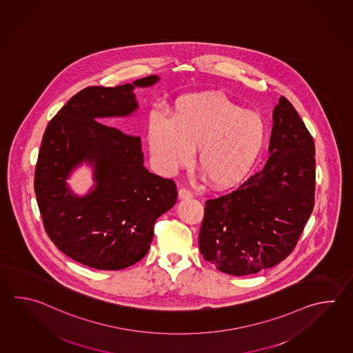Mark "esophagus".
<instances>
[{
  "instance_id": "obj_1",
  "label": "esophagus",
  "mask_w": 353,
  "mask_h": 353,
  "mask_svg": "<svg viewBox=\"0 0 353 353\" xmlns=\"http://www.w3.org/2000/svg\"><path fill=\"white\" fill-rule=\"evenodd\" d=\"M194 196V194L186 188H181L179 191V197L180 199H191Z\"/></svg>"
}]
</instances>
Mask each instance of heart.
I'll return each instance as SVG.
<instances>
[{
	"label": "heart",
	"instance_id": "heart-1",
	"mask_svg": "<svg viewBox=\"0 0 353 353\" xmlns=\"http://www.w3.org/2000/svg\"><path fill=\"white\" fill-rule=\"evenodd\" d=\"M266 137L263 115L215 92L182 97L170 119L152 113L147 125L152 159L159 172L173 174L191 162L197 150V165L217 188L244 180Z\"/></svg>",
	"mask_w": 353,
	"mask_h": 353
}]
</instances>
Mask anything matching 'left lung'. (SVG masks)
<instances>
[{"label":"left lung","mask_w":353,"mask_h":353,"mask_svg":"<svg viewBox=\"0 0 353 353\" xmlns=\"http://www.w3.org/2000/svg\"><path fill=\"white\" fill-rule=\"evenodd\" d=\"M270 156L236 190L205 202L199 245L223 273L249 275L293 252L314 206V141L292 103L274 108Z\"/></svg>","instance_id":"8db88e82"}]
</instances>
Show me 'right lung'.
Returning a JSON list of instances; mask_svg holds the SVG:
<instances>
[{"mask_svg":"<svg viewBox=\"0 0 353 353\" xmlns=\"http://www.w3.org/2000/svg\"><path fill=\"white\" fill-rule=\"evenodd\" d=\"M133 85L88 87L72 97L43 133L35 168V194L51 241L72 260L99 270H121L148 252L153 226L177 200L176 183L143 165L141 138L104 124L137 109ZM94 163L97 185L78 198L65 185L72 170Z\"/></svg>","mask_w":353,"mask_h":353,"instance_id":"add662e5","label":"right lung"}]
</instances>
